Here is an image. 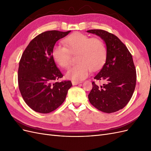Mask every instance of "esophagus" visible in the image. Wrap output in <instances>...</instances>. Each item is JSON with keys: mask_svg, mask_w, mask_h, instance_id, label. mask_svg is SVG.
Instances as JSON below:
<instances>
[{"mask_svg": "<svg viewBox=\"0 0 151 151\" xmlns=\"http://www.w3.org/2000/svg\"><path fill=\"white\" fill-rule=\"evenodd\" d=\"M80 83H81V81H72V85H74V86L77 85V84H80Z\"/></svg>", "mask_w": 151, "mask_h": 151, "instance_id": "1", "label": "esophagus"}]
</instances>
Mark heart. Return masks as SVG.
<instances>
[{
    "instance_id": "heart-1",
    "label": "heart",
    "mask_w": 151,
    "mask_h": 151,
    "mask_svg": "<svg viewBox=\"0 0 151 151\" xmlns=\"http://www.w3.org/2000/svg\"><path fill=\"white\" fill-rule=\"evenodd\" d=\"M64 45L56 44L52 50V58L58 65L67 68L71 54L77 53V63L71 67L65 77L73 81H81L88 76L91 70H97L106 58V48L101 40L90 38L83 33L76 32L63 40Z\"/></svg>"
}]
</instances>
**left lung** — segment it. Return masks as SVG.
<instances>
[{
    "label": "left lung",
    "instance_id": "left-lung-1",
    "mask_svg": "<svg viewBox=\"0 0 151 151\" xmlns=\"http://www.w3.org/2000/svg\"><path fill=\"white\" fill-rule=\"evenodd\" d=\"M88 33L99 36L106 43V62L95 79L104 81L99 87L93 82L88 95L91 104L104 113L116 112L129 102L136 85V70L129 50L116 36L102 29Z\"/></svg>",
    "mask_w": 151,
    "mask_h": 151
}]
</instances>
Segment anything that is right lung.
<instances>
[{
	"instance_id": "obj_1",
	"label": "right lung",
	"mask_w": 151,
	"mask_h": 151,
	"mask_svg": "<svg viewBox=\"0 0 151 151\" xmlns=\"http://www.w3.org/2000/svg\"><path fill=\"white\" fill-rule=\"evenodd\" d=\"M70 31H48L32 40L22 55L18 85L25 103L36 112L48 113L65 101L70 81L56 82L63 75L52 58L53 47Z\"/></svg>"
}]
</instances>
